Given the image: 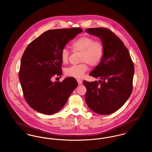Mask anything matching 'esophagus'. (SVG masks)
I'll return each mask as SVG.
<instances>
[{"label": "esophagus", "mask_w": 152, "mask_h": 152, "mask_svg": "<svg viewBox=\"0 0 152 152\" xmlns=\"http://www.w3.org/2000/svg\"><path fill=\"white\" fill-rule=\"evenodd\" d=\"M77 82L78 83L79 85H81L82 84V83H83L82 80H80V79H77Z\"/></svg>", "instance_id": "34e87169"}]
</instances>
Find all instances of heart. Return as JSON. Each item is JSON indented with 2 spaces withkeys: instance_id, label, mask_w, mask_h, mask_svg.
Instances as JSON below:
<instances>
[{
  "instance_id": "obj_1",
  "label": "heart",
  "mask_w": 152,
  "mask_h": 152,
  "mask_svg": "<svg viewBox=\"0 0 152 152\" xmlns=\"http://www.w3.org/2000/svg\"><path fill=\"white\" fill-rule=\"evenodd\" d=\"M74 51L81 52L80 61L85 62L81 64L73 65L65 68V73L66 76L75 78H81L88 70V63L91 66H96L102 61L104 55L103 44L90 36H82L75 40L72 44ZM70 52L64 47L61 52V58L63 63L68 62Z\"/></svg>"
}]
</instances>
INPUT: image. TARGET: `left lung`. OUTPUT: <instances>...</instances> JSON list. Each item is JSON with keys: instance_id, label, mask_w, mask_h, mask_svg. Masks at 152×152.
<instances>
[{"instance_id": "1", "label": "left lung", "mask_w": 152, "mask_h": 152, "mask_svg": "<svg viewBox=\"0 0 152 152\" xmlns=\"http://www.w3.org/2000/svg\"><path fill=\"white\" fill-rule=\"evenodd\" d=\"M86 32L101 40L104 55L100 63L89 74L99 80L83 81L87 88L85 101L94 112L109 115L119 109L131 94L134 64L127 47L111 31L93 28L87 29Z\"/></svg>"}]
</instances>
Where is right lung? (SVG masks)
<instances>
[{"label": "right lung", "mask_w": 152, "mask_h": 152, "mask_svg": "<svg viewBox=\"0 0 152 152\" xmlns=\"http://www.w3.org/2000/svg\"><path fill=\"white\" fill-rule=\"evenodd\" d=\"M80 28L46 31L26 48L21 58L19 79L25 99L32 109L47 115L58 112L78 86L74 77L52 82L62 74V49L76 36Z\"/></svg>", "instance_id": "1"}]
</instances>
